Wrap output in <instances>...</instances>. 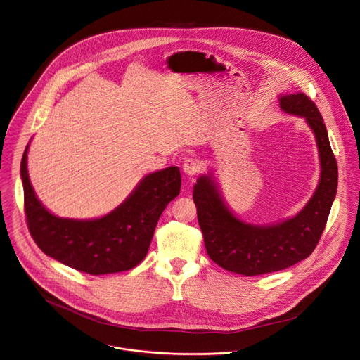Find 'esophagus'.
<instances>
[{
    "label": "esophagus",
    "mask_w": 360,
    "mask_h": 360,
    "mask_svg": "<svg viewBox=\"0 0 360 360\" xmlns=\"http://www.w3.org/2000/svg\"><path fill=\"white\" fill-rule=\"evenodd\" d=\"M182 169L188 178H193L195 175L199 174L200 164L195 159H186L182 164Z\"/></svg>",
    "instance_id": "1"
}]
</instances>
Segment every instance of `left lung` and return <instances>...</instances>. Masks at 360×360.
<instances>
[{
	"instance_id": "left-lung-1",
	"label": "left lung",
	"mask_w": 360,
	"mask_h": 360,
	"mask_svg": "<svg viewBox=\"0 0 360 360\" xmlns=\"http://www.w3.org/2000/svg\"><path fill=\"white\" fill-rule=\"evenodd\" d=\"M279 101L280 109L304 117L316 138L321 171L307 205L292 218L258 226L235 217L211 174L201 175L193 188L208 257L221 268L245 276L278 272L308 258L319 243L337 193V160L318 106L302 92L283 95Z\"/></svg>"
}]
</instances>
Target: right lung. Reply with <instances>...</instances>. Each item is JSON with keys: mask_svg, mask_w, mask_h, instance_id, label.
<instances>
[{"mask_svg": "<svg viewBox=\"0 0 360 360\" xmlns=\"http://www.w3.org/2000/svg\"><path fill=\"white\" fill-rule=\"evenodd\" d=\"M27 150L20 162L25 214L32 238L46 255L89 275L135 268L146 257L161 212L181 191L178 167L146 175L134 192L108 215L70 219L51 214L37 199L27 172Z\"/></svg>", "mask_w": 360, "mask_h": 360, "instance_id": "obj_1", "label": "right lung"}]
</instances>
